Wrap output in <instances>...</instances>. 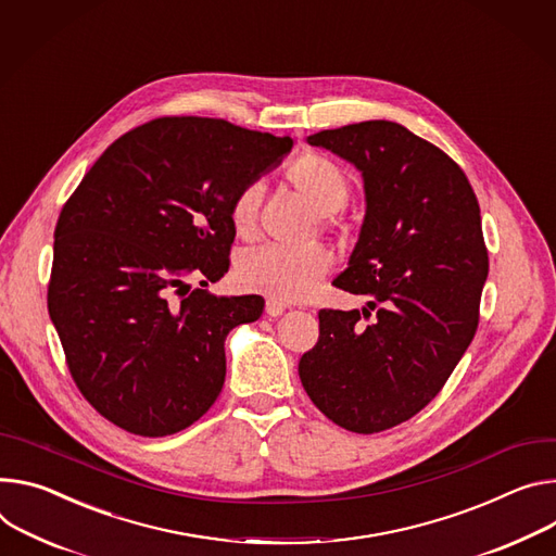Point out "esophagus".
Wrapping results in <instances>:
<instances>
[{
  "label": "esophagus",
  "mask_w": 556,
  "mask_h": 556,
  "mask_svg": "<svg viewBox=\"0 0 556 556\" xmlns=\"http://www.w3.org/2000/svg\"><path fill=\"white\" fill-rule=\"evenodd\" d=\"M266 313H268L270 317H279V315L286 313V304H279V301L268 299V301H266Z\"/></svg>",
  "instance_id": "obj_1"
}]
</instances>
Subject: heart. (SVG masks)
<instances>
[{
    "instance_id": "b5f03b06",
    "label": "heart",
    "mask_w": 556,
    "mask_h": 556,
    "mask_svg": "<svg viewBox=\"0 0 556 556\" xmlns=\"http://www.w3.org/2000/svg\"><path fill=\"white\" fill-rule=\"evenodd\" d=\"M286 179L319 215L337 213L350 192L343 170L319 153L296 157L286 168ZM260 194L262 188L257 184H248L230 201V224L243 239L255 235ZM330 266L332 255L324 245H264L239 257L237 281L243 288L262 292L275 301H301L319 288Z\"/></svg>"
}]
</instances>
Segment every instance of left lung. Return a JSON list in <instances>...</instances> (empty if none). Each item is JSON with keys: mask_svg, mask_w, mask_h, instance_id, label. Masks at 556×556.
Listing matches in <instances>:
<instances>
[{"mask_svg": "<svg viewBox=\"0 0 556 556\" xmlns=\"http://www.w3.org/2000/svg\"><path fill=\"white\" fill-rule=\"evenodd\" d=\"M308 143L364 177L362 232L332 283L370 301L319 313V341L301 357L299 379L330 421L372 434L424 410L477 332L488 279L479 201L441 148L401 124H350Z\"/></svg>", "mask_w": 556, "mask_h": 556, "instance_id": "left-lung-1", "label": "left lung"}]
</instances>
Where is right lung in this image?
Here are the masks:
<instances>
[{
	"label": "right lung",
	"instance_id": "obj_1",
	"mask_svg": "<svg viewBox=\"0 0 556 556\" xmlns=\"http://www.w3.org/2000/svg\"><path fill=\"white\" fill-rule=\"evenodd\" d=\"M292 139L211 117H160L113 141L55 226L48 313L90 406L139 437L204 417L226 379L224 341L260 294L204 288L230 266V201Z\"/></svg>",
	"mask_w": 556,
	"mask_h": 556
}]
</instances>
